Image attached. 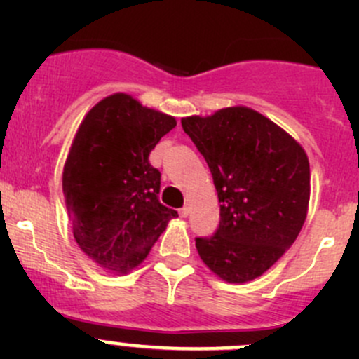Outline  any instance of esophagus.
<instances>
[{"label": "esophagus", "instance_id": "1", "mask_svg": "<svg viewBox=\"0 0 359 359\" xmlns=\"http://www.w3.org/2000/svg\"><path fill=\"white\" fill-rule=\"evenodd\" d=\"M179 213H180V217H187L191 213V206L189 205H184L182 208L179 210Z\"/></svg>", "mask_w": 359, "mask_h": 359}]
</instances>
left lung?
I'll return each mask as SVG.
<instances>
[{
  "label": "left lung",
  "instance_id": "left-lung-1",
  "mask_svg": "<svg viewBox=\"0 0 359 359\" xmlns=\"http://www.w3.org/2000/svg\"><path fill=\"white\" fill-rule=\"evenodd\" d=\"M182 128L205 158L220 203L212 236L196 238L201 260L229 283L266 273L304 226L311 172L302 147L266 116L227 107L191 116Z\"/></svg>",
  "mask_w": 359,
  "mask_h": 359
}]
</instances>
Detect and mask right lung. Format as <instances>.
Listing matches in <instances>:
<instances>
[{"label": "right lung", "mask_w": 359, "mask_h": 359, "mask_svg": "<svg viewBox=\"0 0 359 359\" xmlns=\"http://www.w3.org/2000/svg\"><path fill=\"white\" fill-rule=\"evenodd\" d=\"M175 118L125 93L100 100L79 125L62 189L76 243L100 267L128 273L156 243L175 210L159 203L161 173L149 154Z\"/></svg>", "instance_id": "obj_1"}]
</instances>
